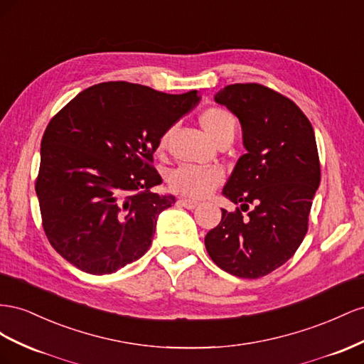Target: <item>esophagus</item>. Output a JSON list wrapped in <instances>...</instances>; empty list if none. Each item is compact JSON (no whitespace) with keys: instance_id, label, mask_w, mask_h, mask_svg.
I'll use <instances>...</instances> for the list:
<instances>
[{"instance_id":"obj_1","label":"esophagus","mask_w":364,"mask_h":364,"mask_svg":"<svg viewBox=\"0 0 364 364\" xmlns=\"http://www.w3.org/2000/svg\"><path fill=\"white\" fill-rule=\"evenodd\" d=\"M178 204H180V205H183V207H186V209H189V210H193V209H196V207L200 205V204L196 203V201H193V200H188V198H181V200H178Z\"/></svg>"}]
</instances>
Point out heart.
<instances>
[{"mask_svg":"<svg viewBox=\"0 0 364 364\" xmlns=\"http://www.w3.org/2000/svg\"><path fill=\"white\" fill-rule=\"evenodd\" d=\"M200 123L209 136L220 143L224 139H232L236 131V120L230 112L220 107L207 108L201 112ZM171 131H166L159 143V148L168 146ZM224 180V172L218 168H200V166L181 164L175 168L169 176V188L178 195L188 198H204Z\"/></svg>","mask_w":364,"mask_h":364,"instance_id":"obj_1","label":"heart"}]
</instances>
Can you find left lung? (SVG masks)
Listing matches in <instances>:
<instances>
[{"label":"left lung","mask_w":364,"mask_h":364,"mask_svg":"<svg viewBox=\"0 0 364 364\" xmlns=\"http://www.w3.org/2000/svg\"><path fill=\"white\" fill-rule=\"evenodd\" d=\"M215 100L240 119L247 154L223 189L240 207L223 209L205 250L224 272L259 279L293 257L308 232L320 184L314 129L291 99L261 84L227 85Z\"/></svg>","instance_id":"left-lung-1"}]
</instances>
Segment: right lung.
<instances>
[{
    "instance_id": "obj_1",
    "label": "right lung",
    "mask_w": 364,
    "mask_h": 364,
    "mask_svg": "<svg viewBox=\"0 0 364 364\" xmlns=\"http://www.w3.org/2000/svg\"><path fill=\"white\" fill-rule=\"evenodd\" d=\"M200 96L166 95L129 82L84 90L50 120L36 178L43 227L51 247L90 274H111L149 250L172 195L154 152L163 134Z\"/></svg>"
}]
</instances>
